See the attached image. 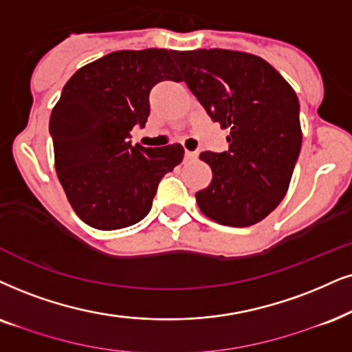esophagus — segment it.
Returning a JSON list of instances; mask_svg holds the SVG:
<instances>
[{
	"mask_svg": "<svg viewBox=\"0 0 352 352\" xmlns=\"http://www.w3.org/2000/svg\"><path fill=\"white\" fill-rule=\"evenodd\" d=\"M185 157L186 159H197L198 157V153H195V151L185 149Z\"/></svg>",
	"mask_w": 352,
	"mask_h": 352,
	"instance_id": "obj_1",
	"label": "esophagus"
}]
</instances>
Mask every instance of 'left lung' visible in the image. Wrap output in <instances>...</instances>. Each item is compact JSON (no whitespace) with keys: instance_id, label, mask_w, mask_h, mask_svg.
Listing matches in <instances>:
<instances>
[{"instance_id":"left-lung-1","label":"left lung","mask_w":352,"mask_h":352,"mask_svg":"<svg viewBox=\"0 0 352 352\" xmlns=\"http://www.w3.org/2000/svg\"><path fill=\"white\" fill-rule=\"evenodd\" d=\"M190 91L228 136L229 151L201 153L212 179L197 193L204 216L248 228L286 197L302 146L299 99L263 58L209 48L172 52Z\"/></svg>"}]
</instances>
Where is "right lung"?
<instances>
[{
    "instance_id": "right-lung-1",
    "label": "right lung",
    "mask_w": 352,
    "mask_h": 352,
    "mask_svg": "<svg viewBox=\"0 0 352 352\" xmlns=\"http://www.w3.org/2000/svg\"><path fill=\"white\" fill-rule=\"evenodd\" d=\"M182 81L172 50H120L79 68L53 107L55 168L66 198L87 226L123 229L148 214L159 182L184 159L180 144L131 146L149 117L155 84Z\"/></svg>"
}]
</instances>
